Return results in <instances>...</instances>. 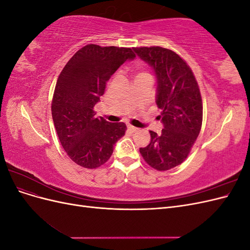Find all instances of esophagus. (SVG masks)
Segmentation results:
<instances>
[{
    "label": "esophagus",
    "mask_w": 250,
    "mask_h": 250,
    "mask_svg": "<svg viewBox=\"0 0 250 250\" xmlns=\"http://www.w3.org/2000/svg\"><path fill=\"white\" fill-rule=\"evenodd\" d=\"M127 128H128V130H129L130 132H135L138 130V128L137 127H134V126H132V125H128L127 126Z\"/></svg>",
    "instance_id": "1"
}]
</instances>
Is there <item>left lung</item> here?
Listing matches in <instances>:
<instances>
[{"label": "left lung", "instance_id": "1", "mask_svg": "<svg viewBox=\"0 0 250 250\" xmlns=\"http://www.w3.org/2000/svg\"><path fill=\"white\" fill-rule=\"evenodd\" d=\"M155 74V102L161 108L164 129L150 131L151 141L140 152L158 171L170 170L183 163L197 139L202 124V100L193 72L175 52L162 47L133 48Z\"/></svg>", "mask_w": 250, "mask_h": 250}]
</instances>
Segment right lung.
Instances as JSON below:
<instances>
[{
  "label": "right lung",
  "instance_id": "1",
  "mask_svg": "<svg viewBox=\"0 0 250 250\" xmlns=\"http://www.w3.org/2000/svg\"><path fill=\"white\" fill-rule=\"evenodd\" d=\"M135 54L130 48L87 44L60 73L52 101V118L66 154L77 165L95 169L106 163L126 125L97 118L95 105L112 74Z\"/></svg>",
  "mask_w": 250,
  "mask_h": 250
}]
</instances>
